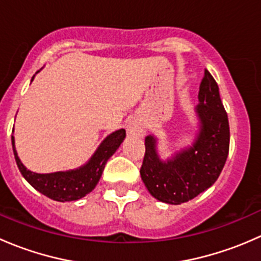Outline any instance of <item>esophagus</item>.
<instances>
[{
    "mask_svg": "<svg viewBox=\"0 0 261 261\" xmlns=\"http://www.w3.org/2000/svg\"><path fill=\"white\" fill-rule=\"evenodd\" d=\"M127 134L130 136H136V138H141L145 135V130H144L143 125L138 121H131L127 126Z\"/></svg>",
    "mask_w": 261,
    "mask_h": 261,
    "instance_id": "34e87169",
    "label": "esophagus"
}]
</instances>
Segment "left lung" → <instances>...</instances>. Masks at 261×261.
Listing matches in <instances>:
<instances>
[{
	"mask_svg": "<svg viewBox=\"0 0 261 261\" xmlns=\"http://www.w3.org/2000/svg\"><path fill=\"white\" fill-rule=\"evenodd\" d=\"M196 114L199 131L193 145L162 160L156 138H145L141 179L154 198L169 204L188 202L208 189L223 169L230 147V127L220 92L211 73L204 70Z\"/></svg>",
	"mask_w": 261,
	"mask_h": 261,
	"instance_id": "8db88e82",
	"label": "left lung"
}]
</instances>
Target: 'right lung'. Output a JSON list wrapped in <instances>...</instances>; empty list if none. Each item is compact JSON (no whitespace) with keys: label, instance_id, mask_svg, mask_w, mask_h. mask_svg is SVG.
<instances>
[{"label":"right lung","instance_id":"obj_1","mask_svg":"<svg viewBox=\"0 0 261 261\" xmlns=\"http://www.w3.org/2000/svg\"><path fill=\"white\" fill-rule=\"evenodd\" d=\"M125 138V128H120V130L110 134L99 144L91 159L78 169L48 173V174H40V173H34L29 170L21 163L20 158L17 156L14 136H11V141L15 160H16L18 170L21 172L22 177L36 191H39L44 196L49 197L50 199H54L58 202H70L83 198L89 192L93 191L94 187L98 183L99 178H101L102 173H103L107 160L115 154V151L118 149V146L121 145Z\"/></svg>","mask_w":261,"mask_h":261}]
</instances>
